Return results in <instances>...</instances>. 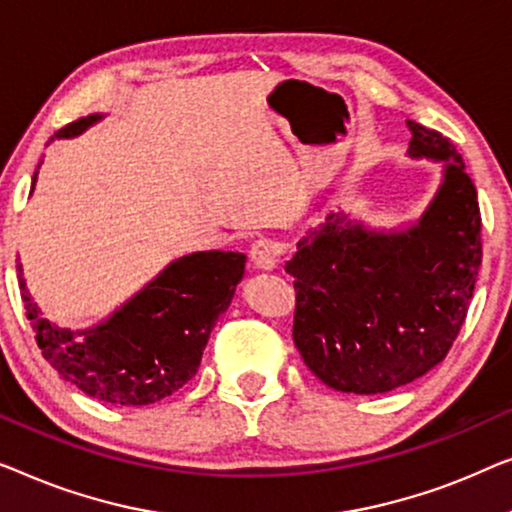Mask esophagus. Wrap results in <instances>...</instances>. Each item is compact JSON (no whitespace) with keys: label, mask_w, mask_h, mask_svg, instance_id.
<instances>
[{"label":"esophagus","mask_w":512,"mask_h":512,"mask_svg":"<svg viewBox=\"0 0 512 512\" xmlns=\"http://www.w3.org/2000/svg\"><path fill=\"white\" fill-rule=\"evenodd\" d=\"M250 257H253L257 269L271 271L278 266L280 250L271 239H257V241H253V246H250Z\"/></svg>","instance_id":"1"}]
</instances>
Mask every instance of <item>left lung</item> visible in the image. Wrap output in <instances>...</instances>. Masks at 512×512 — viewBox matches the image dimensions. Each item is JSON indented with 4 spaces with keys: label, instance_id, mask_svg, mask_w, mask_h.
<instances>
[{
    "label": "left lung",
    "instance_id": "1",
    "mask_svg": "<svg viewBox=\"0 0 512 512\" xmlns=\"http://www.w3.org/2000/svg\"><path fill=\"white\" fill-rule=\"evenodd\" d=\"M406 125L408 155L443 162V183L420 218L376 232L329 213L285 262L297 292L294 345L338 392L383 394L441 364L478 278L480 206L462 155L436 129Z\"/></svg>",
    "mask_w": 512,
    "mask_h": 512
}]
</instances>
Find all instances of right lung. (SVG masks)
Segmentation results:
<instances>
[{
    "instance_id": "1",
    "label": "right lung",
    "mask_w": 512,
    "mask_h": 512,
    "mask_svg": "<svg viewBox=\"0 0 512 512\" xmlns=\"http://www.w3.org/2000/svg\"><path fill=\"white\" fill-rule=\"evenodd\" d=\"M97 120L102 115L69 122L53 139L83 134ZM34 183L37 174L32 190ZM243 271V253L206 250L185 255L111 318L81 331L62 329L43 318L27 294L23 264H18V283L43 357L64 380L104 403L148 406L181 390L197 373L208 336L232 304Z\"/></svg>"
}]
</instances>
